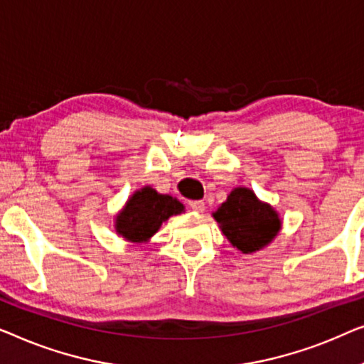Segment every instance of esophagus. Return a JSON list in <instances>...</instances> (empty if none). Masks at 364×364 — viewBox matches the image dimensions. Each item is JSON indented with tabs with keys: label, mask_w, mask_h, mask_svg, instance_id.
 Instances as JSON below:
<instances>
[{
	"label": "esophagus",
	"mask_w": 364,
	"mask_h": 364,
	"mask_svg": "<svg viewBox=\"0 0 364 364\" xmlns=\"http://www.w3.org/2000/svg\"><path fill=\"white\" fill-rule=\"evenodd\" d=\"M189 208L196 213H203L206 209V204H204V201H189Z\"/></svg>",
	"instance_id": "esophagus-1"
}]
</instances>
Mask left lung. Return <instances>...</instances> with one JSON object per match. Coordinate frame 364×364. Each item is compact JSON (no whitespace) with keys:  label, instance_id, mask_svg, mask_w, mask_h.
Segmentation results:
<instances>
[{"label":"left lung","instance_id":"obj_1","mask_svg":"<svg viewBox=\"0 0 364 364\" xmlns=\"http://www.w3.org/2000/svg\"><path fill=\"white\" fill-rule=\"evenodd\" d=\"M223 234L242 254L267 247L282 229V219L269 203L260 201L250 188H234L213 213Z\"/></svg>","mask_w":364,"mask_h":364}]
</instances>
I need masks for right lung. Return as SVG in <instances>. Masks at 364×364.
<instances>
[{"mask_svg": "<svg viewBox=\"0 0 364 364\" xmlns=\"http://www.w3.org/2000/svg\"><path fill=\"white\" fill-rule=\"evenodd\" d=\"M181 213L184 206L176 198L158 193L151 186H143L133 191L124 208L115 214L114 228L127 242L146 244L163 223Z\"/></svg>", "mask_w": 364, "mask_h": 364, "instance_id": "add662e5", "label": "right lung"}]
</instances>
